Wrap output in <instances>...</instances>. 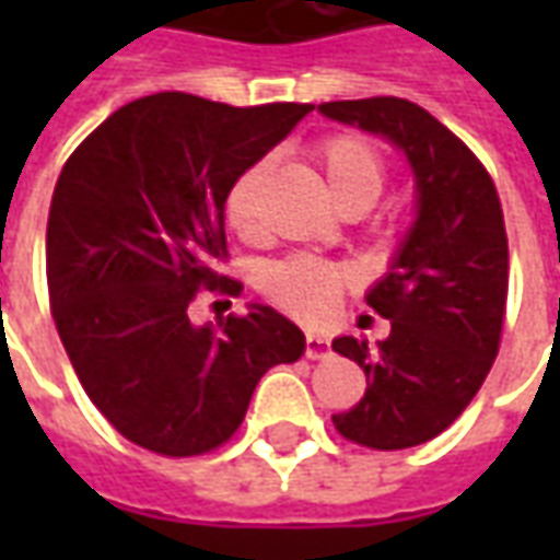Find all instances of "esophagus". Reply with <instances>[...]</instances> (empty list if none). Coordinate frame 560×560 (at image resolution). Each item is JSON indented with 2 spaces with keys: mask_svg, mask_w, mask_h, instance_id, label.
<instances>
[{
  "mask_svg": "<svg viewBox=\"0 0 560 560\" xmlns=\"http://www.w3.org/2000/svg\"><path fill=\"white\" fill-rule=\"evenodd\" d=\"M329 353V339L320 332H305V357L308 360H320Z\"/></svg>",
  "mask_w": 560,
  "mask_h": 560,
  "instance_id": "34e87169",
  "label": "esophagus"
}]
</instances>
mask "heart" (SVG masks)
<instances>
[{
	"mask_svg": "<svg viewBox=\"0 0 560 560\" xmlns=\"http://www.w3.org/2000/svg\"><path fill=\"white\" fill-rule=\"evenodd\" d=\"M317 176L327 197L336 209H369L375 207L377 197L384 195L387 185V161L372 140L357 138V135H339V138L324 140L312 152ZM267 176L264 164H255L233 183L228 195V221L233 231L255 233V200L260 183ZM345 284L339 269L329 267L324 260H284L267 269L264 288L279 305L300 317H324L336 305Z\"/></svg>",
	"mask_w": 560,
	"mask_h": 560,
	"instance_id": "obj_1",
	"label": "heart"
}]
</instances>
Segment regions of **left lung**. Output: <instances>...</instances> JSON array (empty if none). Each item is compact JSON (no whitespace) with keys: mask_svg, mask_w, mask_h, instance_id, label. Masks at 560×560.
<instances>
[{"mask_svg":"<svg viewBox=\"0 0 560 560\" xmlns=\"http://www.w3.org/2000/svg\"><path fill=\"white\" fill-rule=\"evenodd\" d=\"M317 110L393 143L413 176L411 228L365 293L389 336L332 339L369 381L332 422L372 450L425 444L468 408L498 353L510 267L501 200L477 155L413 102L360 98Z\"/></svg>","mask_w":560,"mask_h":560,"instance_id":"1","label":"left lung"}]
</instances>
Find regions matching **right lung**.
Segmentation results:
<instances>
[{
	"mask_svg": "<svg viewBox=\"0 0 560 560\" xmlns=\"http://www.w3.org/2000/svg\"><path fill=\"white\" fill-rule=\"evenodd\" d=\"M308 110L155 92L66 161L47 219L54 320L86 396L128 441L207 453L240 429L264 372L303 357V329L272 305L248 303L219 327L195 324L191 305L200 288L243 291L215 272L224 203Z\"/></svg>",
	"mask_w": 560,
	"mask_h": 560,
	"instance_id": "obj_1",
	"label": "right lung"
}]
</instances>
